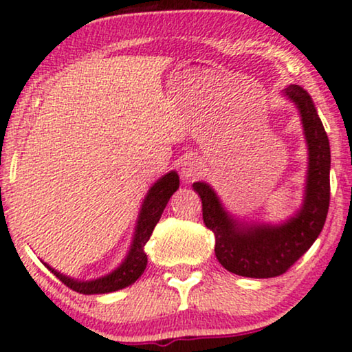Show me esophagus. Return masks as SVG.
<instances>
[{"instance_id":"obj_1","label":"esophagus","mask_w":352,"mask_h":352,"mask_svg":"<svg viewBox=\"0 0 352 352\" xmlns=\"http://www.w3.org/2000/svg\"><path fill=\"white\" fill-rule=\"evenodd\" d=\"M204 166L201 163V160L197 158H186L183 163H181V176L184 177L186 181L196 179L202 175Z\"/></svg>"}]
</instances>
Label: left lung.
Listing matches in <instances>:
<instances>
[{
  "mask_svg": "<svg viewBox=\"0 0 352 352\" xmlns=\"http://www.w3.org/2000/svg\"><path fill=\"white\" fill-rule=\"evenodd\" d=\"M284 93L300 111L309 143V176L300 212L279 227H245L223 210L209 184H192L202 199L204 223L215 235L217 259L227 271L243 277L266 279L284 274L314 245L327 220L331 164L328 135L305 89L298 85H290Z\"/></svg>",
  "mask_w": 352,
  "mask_h": 352,
  "instance_id": "1",
  "label": "left lung"
}]
</instances>
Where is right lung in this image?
I'll return each mask as SVG.
<instances>
[{
  "instance_id": "right-lung-1",
  "label": "right lung",
  "mask_w": 352,
  "mask_h": 352,
  "mask_svg": "<svg viewBox=\"0 0 352 352\" xmlns=\"http://www.w3.org/2000/svg\"><path fill=\"white\" fill-rule=\"evenodd\" d=\"M179 188V176L175 171L164 175L162 179H158L153 184V188L146 194L145 202H143L140 215H138V223L135 228V236H133V243L130 246V251L125 258V261L116 269L114 272H111L109 276H104L101 279L96 280H88L81 282L75 280L72 277H67L60 272H56L55 269L50 266H45L50 269L54 274L63 282L67 287L80 294H107V292H116V290L127 287V285L133 284L138 277L145 271L146 263V253H145V245L150 240L153 228L158 223L160 217H162L164 207L169 201V197L176 192V189Z\"/></svg>"
}]
</instances>
